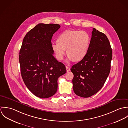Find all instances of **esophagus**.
I'll list each match as a JSON object with an SVG mask.
<instances>
[{"label": "esophagus", "mask_w": 128, "mask_h": 128, "mask_svg": "<svg viewBox=\"0 0 128 128\" xmlns=\"http://www.w3.org/2000/svg\"><path fill=\"white\" fill-rule=\"evenodd\" d=\"M66 72H70V68L68 67V66H66Z\"/></svg>", "instance_id": "34e87169"}]
</instances>
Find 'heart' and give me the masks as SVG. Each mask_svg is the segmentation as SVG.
I'll use <instances>...</instances> for the list:
<instances>
[{
	"instance_id": "obj_1",
	"label": "heart",
	"mask_w": 128,
	"mask_h": 128,
	"mask_svg": "<svg viewBox=\"0 0 128 128\" xmlns=\"http://www.w3.org/2000/svg\"><path fill=\"white\" fill-rule=\"evenodd\" d=\"M90 41V36L85 31L66 30L58 37L56 44L53 45L52 49L58 60L63 59L66 50L68 59L78 62L87 55Z\"/></svg>"
}]
</instances>
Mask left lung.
I'll return each mask as SVG.
<instances>
[{"label": "left lung", "instance_id": "8db88e82", "mask_svg": "<svg viewBox=\"0 0 128 128\" xmlns=\"http://www.w3.org/2000/svg\"><path fill=\"white\" fill-rule=\"evenodd\" d=\"M112 57L108 39L93 28L87 55L70 69L74 75L73 89L76 94L88 98L101 89L110 74Z\"/></svg>", "mask_w": 128, "mask_h": 128}]
</instances>
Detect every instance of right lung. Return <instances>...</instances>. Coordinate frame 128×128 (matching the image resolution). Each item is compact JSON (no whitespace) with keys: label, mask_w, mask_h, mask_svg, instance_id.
Here are the masks:
<instances>
[{"label":"right lung","mask_w":128,"mask_h":128,"mask_svg":"<svg viewBox=\"0 0 128 128\" xmlns=\"http://www.w3.org/2000/svg\"><path fill=\"white\" fill-rule=\"evenodd\" d=\"M60 27L58 24H38L26 34L20 51L22 80L28 89L40 98L55 94L58 78L66 72L52 49V37Z\"/></svg>","instance_id":"add662e5"}]
</instances>
